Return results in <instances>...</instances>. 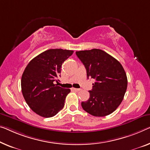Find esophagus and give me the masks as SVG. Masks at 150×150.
<instances>
[{
    "mask_svg": "<svg viewBox=\"0 0 150 150\" xmlns=\"http://www.w3.org/2000/svg\"><path fill=\"white\" fill-rule=\"evenodd\" d=\"M72 89H73V90H74L75 91H79L80 90H81V89H78V88H72Z\"/></svg>",
    "mask_w": 150,
    "mask_h": 150,
    "instance_id": "34e87169",
    "label": "esophagus"
}]
</instances>
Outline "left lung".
<instances>
[{
    "label": "left lung",
    "mask_w": 150,
    "mask_h": 150,
    "mask_svg": "<svg viewBox=\"0 0 150 150\" xmlns=\"http://www.w3.org/2000/svg\"><path fill=\"white\" fill-rule=\"evenodd\" d=\"M84 64L87 77L96 79L89 98L81 102L83 109L94 117L112 113L123 100L127 88V77L122 64L100 49L76 52Z\"/></svg>",
    "instance_id": "8db88e82"
}]
</instances>
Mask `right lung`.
Masks as SVG:
<instances>
[{
  "mask_svg": "<svg viewBox=\"0 0 150 150\" xmlns=\"http://www.w3.org/2000/svg\"><path fill=\"white\" fill-rule=\"evenodd\" d=\"M73 51L50 49L29 62L21 77V91L27 104L40 116L50 118L63 108L71 90L54 84L61 77L62 64Z\"/></svg>",
  "mask_w": 150,
  "mask_h": 150,
  "instance_id": "obj_1",
  "label": "right lung"
}]
</instances>
